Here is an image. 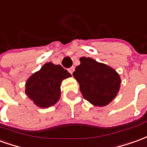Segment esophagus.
<instances>
[{
	"mask_svg": "<svg viewBox=\"0 0 147 147\" xmlns=\"http://www.w3.org/2000/svg\"><path fill=\"white\" fill-rule=\"evenodd\" d=\"M74 71H75V67H71L70 68H68V71H69L71 75H72V73L74 72Z\"/></svg>",
	"mask_w": 147,
	"mask_h": 147,
	"instance_id": "obj_1",
	"label": "esophagus"
}]
</instances>
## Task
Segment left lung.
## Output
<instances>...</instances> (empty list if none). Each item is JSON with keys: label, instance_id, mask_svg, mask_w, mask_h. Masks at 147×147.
I'll return each mask as SVG.
<instances>
[{"label": "left lung", "instance_id": "8db88e82", "mask_svg": "<svg viewBox=\"0 0 147 147\" xmlns=\"http://www.w3.org/2000/svg\"><path fill=\"white\" fill-rule=\"evenodd\" d=\"M74 78L80 84L84 98L98 107L107 105L116 96L120 88V77L113 68L87 57L80 59Z\"/></svg>", "mask_w": 147, "mask_h": 147}]
</instances>
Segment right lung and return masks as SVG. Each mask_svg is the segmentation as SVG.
Listing matches in <instances>:
<instances>
[{
  "label": "right lung",
  "instance_id": "add662e5",
  "mask_svg": "<svg viewBox=\"0 0 147 147\" xmlns=\"http://www.w3.org/2000/svg\"><path fill=\"white\" fill-rule=\"evenodd\" d=\"M71 76L62 66L46 63L29 77L25 84V93L38 107H51L59 99L62 80Z\"/></svg>",
  "mask_w": 147,
  "mask_h": 147
}]
</instances>
